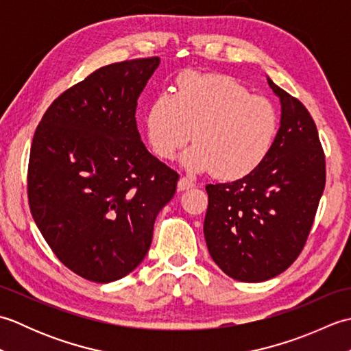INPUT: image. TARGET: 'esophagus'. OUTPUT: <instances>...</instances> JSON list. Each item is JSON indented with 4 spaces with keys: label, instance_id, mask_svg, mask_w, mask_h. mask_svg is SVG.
I'll use <instances>...</instances> for the list:
<instances>
[{
    "label": "esophagus",
    "instance_id": "1",
    "mask_svg": "<svg viewBox=\"0 0 351 351\" xmlns=\"http://www.w3.org/2000/svg\"><path fill=\"white\" fill-rule=\"evenodd\" d=\"M195 187V182H193L191 180H189V178L182 176L180 181H178V190L180 191H184V190H189V189H193Z\"/></svg>",
    "mask_w": 351,
    "mask_h": 351
}]
</instances>
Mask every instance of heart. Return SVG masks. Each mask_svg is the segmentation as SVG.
<instances>
[{
	"instance_id": "obj_1",
	"label": "heart",
	"mask_w": 351,
	"mask_h": 351,
	"mask_svg": "<svg viewBox=\"0 0 351 351\" xmlns=\"http://www.w3.org/2000/svg\"><path fill=\"white\" fill-rule=\"evenodd\" d=\"M279 119L273 104L237 80L219 73L189 71L176 81L175 93L162 92L151 102L146 134L154 154L173 160L182 155L190 171H210L235 181L250 175L271 151Z\"/></svg>"
}]
</instances>
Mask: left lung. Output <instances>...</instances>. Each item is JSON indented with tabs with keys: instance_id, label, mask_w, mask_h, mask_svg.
Listing matches in <instances>:
<instances>
[{
	"instance_id": "8db88e82",
	"label": "left lung",
	"mask_w": 351,
	"mask_h": 351,
	"mask_svg": "<svg viewBox=\"0 0 351 351\" xmlns=\"http://www.w3.org/2000/svg\"><path fill=\"white\" fill-rule=\"evenodd\" d=\"M282 114L271 151L250 175L208 184L204 234L229 278L264 282L300 255L326 185V160L314 119L270 78Z\"/></svg>"
}]
</instances>
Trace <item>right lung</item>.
I'll return each mask as SVG.
<instances>
[{
	"instance_id": "1",
	"label": "right lung",
	"mask_w": 351,
	"mask_h": 351,
	"mask_svg": "<svg viewBox=\"0 0 351 351\" xmlns=\"http://www.w3.org/2000/svg\"><path fill=\"white\" fill-rule=\"evenodd\" d=\"M160 58L104 66L51 104L28 162V204L45 241L87 280L125 278L151 247L180 175L147 151L136 108Z\"/></svg>"
}]
</instances>
